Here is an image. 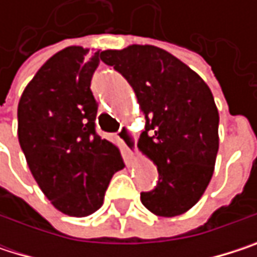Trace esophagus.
<instances>
[{
    "label": "esophagus",
    "mask_w": 257,
    "mask_h": 257,
    "mask_svg": "<svg viewBox=\"0 0 257 257\" xmlns=\"http://www.w3.org/2000/svg\"><path fill=\"white\" fill-rule=\"evenodd\" d=\"M117 137H119V140L125 144L126 150H128L131 155H134V153L137 152V135H135V132H132V131L129 128H126V126H123V128L119 129Z\"/></svg>",
    "instance_id": "1"
}]
</instances>
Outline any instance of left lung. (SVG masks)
I'll return each mask as SVG.
<instances>
[{
    "label": "left lung",
    "mask_w": 257,
    "mask_h": 257,
    "mask_svg": "<svg viewBox=\"0 0 257 257\" xmlns=\"http://www.w3.org/2000/svg\"><path fill=\"white\" fill-rule=\"evenodd\" d=\"M101 61L132 86L146 116L138 146L158 167L143 205L162 217L190 210L205 192L219 150V111L207 83L156 46L104 50Z\"/></svg>",
    "instance_id": "1"
}]
</instances>
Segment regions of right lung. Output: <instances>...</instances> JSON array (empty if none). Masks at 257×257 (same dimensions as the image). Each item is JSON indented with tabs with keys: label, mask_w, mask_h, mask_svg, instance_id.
<instances>
[{
	"label": "right lung",
	"mask_w": 257,
	"mask_h": 257,
	"mask_svg": "<svg viewBox=\"0 0 257 257\" xmlns=\"http://www.w3.org/2000/svg\"><path fill=\"white\" fill-rule=\"evenodd\" d=\"M99 52L71 46L53 55L25 87L18 137L28 167L49 201L73 217L95 213L114 173L119 149L95 129L98 104L90 80Z\"/></svg>",
	"instance_id": "right-lung-1"
}]
</instances>
